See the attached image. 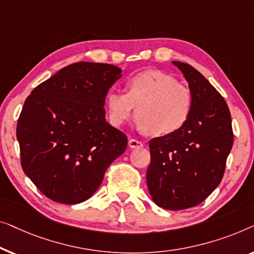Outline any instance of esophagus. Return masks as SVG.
Instances as JSON below:
<instances>
[{
  "label": "esophagus",
  "mask_w": 254,
  "mask_h": 254,
  "mask_svg": "<svg viewBox=\"0 0 254 254\" xmlns=\"http://www.w3.org/2000/svg\"><path fill=\"white\" fill-rule=\"evenodd\" d=\"M128 147L130 148H141V147H144V144H142L141 141L137 140V139L131 138V139H128Z\"/></svg>",
  "instance_id": "esophagus-1"
}]
</instances>
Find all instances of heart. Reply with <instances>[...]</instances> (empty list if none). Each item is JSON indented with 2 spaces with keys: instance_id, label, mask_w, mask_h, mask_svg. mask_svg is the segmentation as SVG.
<instances>
[{
  "instance_id": "obj_1",
  "label": "heart",
  "mask_w": 254,
  "mask_h": 254,
  "mask_svg": "<svg viewBox=\"0 0 254 254\" xmlns=\"http://www.w3.org/2000/svg\"><path fill=\"white\" fill-rule=\"evenodd\" d=\"M124 92L109 91L106 108L110 124L120 127L134 110L137 126L155 137L177 132L191 115L193 95L187 85L160 70H145L127 78Z\"/></svg>"
}]
</instances>
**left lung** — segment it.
Returning <instances> with one entry per match:
<instances>
[{
	"label": "left lung",
	"instance_id": "left-lung-1",
	"mask_svg": "<svg viewBox=\"0 0 254 254\" xmlns=\"http://www.w3.org/2000/svg\"><path fill=\"white\" fill-rule=\"evenodd\" d=\"M173 63L187 78L193 105L183 127L149 141L146 181L156 205L180 210L199 205L220 184L234 132L223 96L190 64Z\"/></svg>",
	"mask_w": 254,
	"mask_h": 254
}]
</instances>
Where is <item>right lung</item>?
Returning a JSON list of instances; mask_svg holds the SVG:
<instances>
[{
    "label": "right lung",
    "mask_w": 254,
    "mask_h": 254,
    "mask_svg": "<svg viewBox=\"0 0 254 254\" xmlns=\"http://www.w3.org/2000/svg\"><path fill=\"white\" fill-rule=\"evenodd\" d=\"M121 72L112 64L73 63L25 100L16 128L21 168L53 201H85L126 151L127 137L106 122L103 109Z\"/></svg>",
    "instance_id": "obj_1"
}]
</instances>
